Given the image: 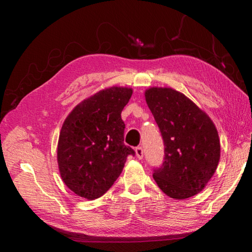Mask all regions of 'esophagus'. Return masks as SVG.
I'll use <instances>...</instances> for the list:
<instances>
[{
    "mask_svg": "<svg viewBox=\"0 0 252 252\" xmlns=\"http://www.w3.org/2000/svg\"><path fill=\"white\" fill-rule=\"evenodd\" d=\"M135 155H136V158H138V159H142V158H143V149H142V147L135 148Z\"/></svg>",
    "mask_w": 252,
    "mask_h": 252,
    "instance_id": "obj_1",
    "label": "esophagus"
}]
</instances>
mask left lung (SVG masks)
Returning a JSON list of instances; mask_svg holds the SVG:
<instances>
[{"mask_svg": "<svg viewBox=\"0 0 252 252\" xmlns=\"http://www.w3.org/2000/svg\"><path fill=\"white\" fill-rule=\"evenodd\" d=\"M146 101L164 143V161L153 179L170 198L193 197L210 181L220 160L218 131L208 114L183 93L150 88Z\"/></svg>", "mask_w": 252, "mask_h": 252, "instance_id": "obj_1", "label": "left lung"}]
</instances>
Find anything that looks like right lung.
<instances>
[{
	"instance_id": "1",
	"label": "right lung",
	"mask_w": 252,
	"mask_h": 252,
	"mask_svg": "<svg viewBox=\"0 0 252 252\" xmlns=\"http://www.w3.org/2000/svg\"><path fill=\"white\" fill-rule=\"evenodd\" d=\"M131 88L111 87L96 92L71 111L58 143V164L63 182L79 197L103 195L120 176L127 156L126 125L121 112L132 95Z\"/></svg>"
}]
</instances>
